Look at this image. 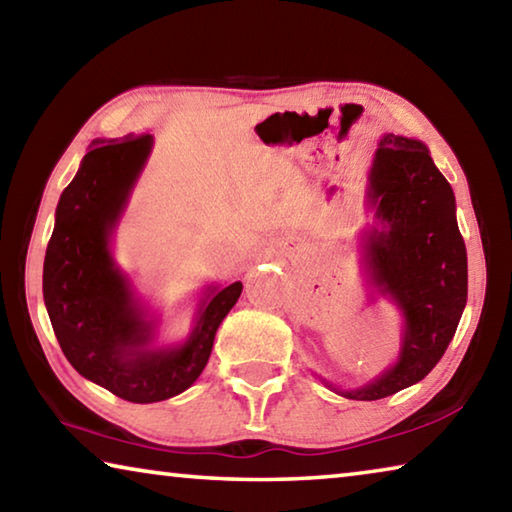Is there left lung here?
<instances>
[{
    "label": "left lung",
    "mask_w": 512,
    "mask_h": 512,
    "mask_svg": "<svg viewBox=\"0 0 512 512\" xmlns=\"http://www.w3.org/2000/svg\"><path fill=\"white\" fill-rule=\"evenodd\" d=\"M368 180V205L381 230L368 232L363 259L379 291L402 309L404 336L393 368L366 386L339 391L363 402L427 377L454 339L467 302V253L454 192L427 146L384 135Z\"/></svg>",
    "instance_id": "8db88e82"
}]
</instances>
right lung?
Segmentation results:
<instances>
[{"mask_svg": "<svg viewBox=\"0 0 512 512\" xmlns=\"http://www.w3.org/2000/svg\"><path fill=\"white\" fill-rule=\"evenodd\" d=\"M99 144V142H94ZM153 146L151 135L94 146L60 194L42 271V296L74 370L126 402L151 404L187 391L210 359L216 329L244 284L207 289L189 339L151 350L153 323L110 253V235Z\"/></svg>", "mask_w": 512, "mask_h": 512, "instance_id": "add662e5", "label": "right lung"}]
</instances>
